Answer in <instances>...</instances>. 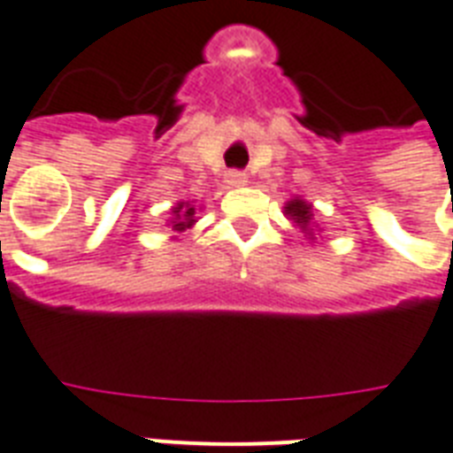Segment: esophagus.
I'll return each instance as SVG.
<instances>
[{
  "instance_id": "obj_1",
  "label": "esophagus",
  "mask_w": 453,
  "mask_h": 453,
  "mask_svg": "<svg viewBox=\"0 0 453 453\" xmlns=\"http://www.w3.org/2000/svg\"><path fill=\"white\" fill-rule=\"evenodd\" d=\"M226 182L230 184V187H244V184H247V175L240 173V170H230L226 175Z\"/></svg>"
}]
</instances>
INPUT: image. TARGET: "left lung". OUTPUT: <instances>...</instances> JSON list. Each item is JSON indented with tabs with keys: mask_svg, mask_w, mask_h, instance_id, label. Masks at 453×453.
I'll return each instance as SVG.
<instances>
[{
	"mask_svg": "<svg viewBox=\"0 0 453 453\" xmlns=\"http://www.w3.org/2000/svg\"><path fill=\"white\" fill-rule=\"evenodd\" d=\"M283 209H286V216L293 220L295 226L311 237V230H314V227H311L314 226V223H311V216H314V213H311V203H307L304 199H297V196H295V199L288 201Z\"/></svg>",
	"mask_w": 453,
	"mask_h": 453,
	"instance_id": "left-lung-1",
	"label": "left lung"
}]
</instances>
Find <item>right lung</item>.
Instances as JSON below:
<instances>
[{"label":"right lung","mask_w":453,"mask_h":453,"mask_svg":"<svg viewBox=\"0 0 453 453\" xmlns=\"http://www.w3.org/2000/svg\"><path fill=\"white\" fill-rule=\"evenodd\" d=\"M194 223H196V209H194L192 203H187V201H180L175 209H173V218H170L173 233H184Z\"/></svg>","instance_id":"obj_1"}]
</instances>
